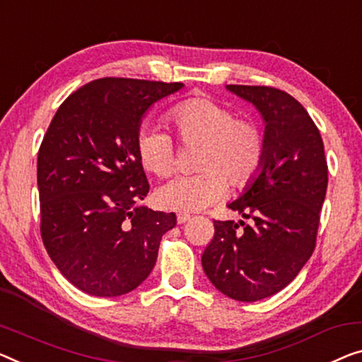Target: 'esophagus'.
<instances>
[{"label":"esophagus","instance_id":"obj_1","mask_svg":"<svg viewBox=\"0 0 362 362\" xmlns=\"http://www.w3.org/2000/svg\"><path fill=\"white\" fill-rule=\"evenodd\" d=\"M187 221H190V214H179V216H177V223H179V224H185L187 223Z\"/></svg>","mask_w":362,"mask_h":362}]
</instances>
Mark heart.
<instances>
[{"instance_id":"b5f03b06","label":"heart","mask_w":362,"mask_h":362,"mask_svg":"<svg viewBox=\"0 0 362 362\" xmlns=\"http://www.w3.org/2000/svg\"><path fill=\"white\" fill-rule=\"evenodd\" d=\"M182 146L199 148L192 177H177L156 193L159 206L177 213H195L219 202L228 192L249 187L260 174L267 141L260 125L209 97H190L167 113ZM143 167L169 177L177 167V146L170 134L143 128L136 138Z\"/></svg>"}]
</instances>
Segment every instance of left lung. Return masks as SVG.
<instances>
[{"instance_id":"8db88e82","label":"left lung","mask_w":362,"mask_h":362,"mask_svg":"<svg viewBox=\"0 0 362 362\" xmlns=\"http://www.w3.org/2000/svg\"><path fill=\"white\" fill-rule=\"evenodd\" d=\"M228 89L265 118V160L249 190L229 204L252 223L213 219L202 265L228 298L255 302L286 288L314 252L328 165L319 128L293 95L272 86Z\"/></svg>"}]
</instances>
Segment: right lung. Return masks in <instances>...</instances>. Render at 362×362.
I'll list each match as a JSON object with an SVG mask.
<instances>
[{
    "label": "right lung",
    "mask_w": 362,
    "mask_h": 362,
    "mask_svg": "<svg viewBox=\"0 0 362 362\" xmlns=\"http://www.w3.org/2000/svg\"><path fill=\"white\" fill-rule=\"evenodd\" d=\"M182 83L100 78L58 107L37 158L43 245L69 283L97 298L138 288L175 213L138 206L149 183L138 158L143 113Z\"/></svg>",
    "instance_id": "obj_1"
}]
</instances>
